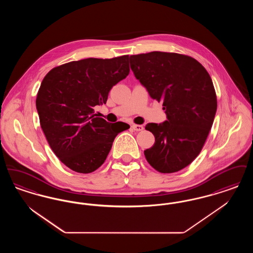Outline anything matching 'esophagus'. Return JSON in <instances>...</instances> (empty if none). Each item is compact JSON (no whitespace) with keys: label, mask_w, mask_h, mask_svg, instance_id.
I'll list each match as a JSON object with an SVG mask.
<instances>
[{"label":"esophagus","mask_w":253,"mask_h":253,"mask_svg":"<svg viewBox=\"0 0 253 253\" xmlns=\"http://www.w3.org/2000/svg\"><path fill=\"white\" fill-rule=\"evenodd\" d=\"M132 130H134V131H137V132H139V131H142L143 129H144V127L142 126V125H137V124H133L132 125Z\"/></svg>","instance_id":"1"}]
</instances>
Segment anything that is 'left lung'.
Segmentation results:
<instances>
[{"label":"left lung","instance_id":"obj_1","mask_svg":"<svg viewBox=\"0 0 253 253\" xmlns=\"http://www.w3.org/2000/svg\"><path fill=\"white\" fill-rule=\"evenodd\" d=\"M130 65L151 97L163 103L168 119L146 125L156 142L145 157L159 172L178 171L200 154L212 126L217 97L211 76L195 59L177 53L132 55Z\"/></svg>","mask_w":253,"mask_h":253}]
</instances>
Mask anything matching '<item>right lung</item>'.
I'll list each match as a JSON object with an SVG mask.
<instances>
[{
  "instance_id": "obj_1",
  "label": "right lung",
  "mask_w": 253,
  "mask_h": 253,
  "mask_svg": "<svg viewBox=\"0 0 253 253\" xmlns=\"http://www.w3.org/2000/svg\"><path fill=\"white\" fill-rule=\"evenodd\" d=\"M130 72L129 55L70 61L51 69L38 91L41 127L50 148L74 171L90 173L105 161L124 122L109 123L95 114L114 85Z\"/></svg>"
}]
</instances>
